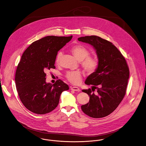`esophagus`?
<instances>
[{
	"label": "esophagus",
	"instance_id": "obj_1",
	"mask_svg": "<svg viewBox=\"0 0 146 146\" xmlns=\"http://www.w3.org/2000/svg\"><path fill=\"white\" fill-rule=\"evenodd\" d=\"M70 90H74V91H80V90H79V88H78V87H70Z\"/></svg>",
	"mask_w": 146,
	"mask_h": 146
}]
</instances>
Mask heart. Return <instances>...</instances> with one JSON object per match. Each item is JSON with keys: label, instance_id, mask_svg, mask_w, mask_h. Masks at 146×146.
I'll use <instances>...</instances> for the list:
<instances>
[{"label": "heart", "instance_id": "obj_1", "mask_svg": "<svg viewBox=\"0 0 146 146\" xmlns=\"http://www.w3.org/2000/svg\"><path fill=\"white\" fill-rule=\"evenodd\" d=\"M70 52L78 60L81 61V66L88 73H92L97 68L98 61L97 58L90 56V50L84 46L82 45H75L70 49ZM62 56V52L59 51L56 58V63L59 64ZM68 80L73 84H79L82 78V74L79 71L68 72L66 75Z\"/></svg>", "mask_w": 146, "mask_h": 146}]
</instances>
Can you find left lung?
Returning a JSON list of instances; mask_svg holds the SVG:
<instances>
[{
	"instance_id": "8db88e82",
	"label": "left lung",
	"mask_w": 146,
	"mask_h": 146,
	"mask_svg": "<svg viewBox=\"0 0 146 146\" xmlns=\"http://www.w3.org/2000/svg\"><path fill=\"white\" fill-rule=\"evenodd\" d=\"M78 40L92 45L98 58V67L85 81L86 84L92 86V89L82 90L88 94L90 101L81 109L90 117H104L112 113L123 99L129 68L122 53L111 42L96 35L80 37Z\"/></svg>"
}]
</instances>
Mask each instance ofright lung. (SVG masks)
Instances as JSON below:
<instances>
[{"label": "right lung", "instance_id": "1", "mask_svg": "<svg viewBox=\"0 0 146 146\" xmlns=\"http://www.w3.org/2000/svg\"><path fill=\"white\" fill-rule=\"evenodd\" d=\"M72 38L46 36L29 45L23 54L15 73V85L23 105L32 112L44 114L58 105L61 93L69 90L58 79L53 84L45 82V71L54 66L58 52Z\"/></svg>", "mask_w": 146, "mask_h": 146}]
</instances>
